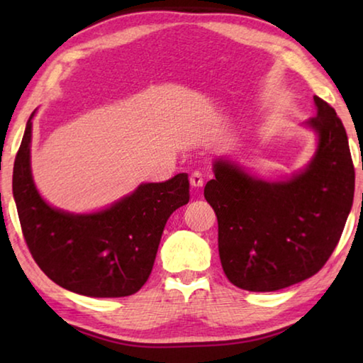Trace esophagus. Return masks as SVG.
Wrapping results in <instances>:
<instances>
[{
  "label": "esophagus",
  "mask_w": 363,
  "mask_h": 363,
  "mask_svg": "<svg viewBox=\"0 0 363 363\" xmlns=\"http://www.w3.org/2000/svg\"><path fill=\"white\" fill-rule=\"evenodd\" d=\"M189 181H190V186H192V189H195V190H200L201 187H203V176H201V173H199V171L192 173Z\"/></svg>",
  "instance_id": "obj_1"
}]
</instances>
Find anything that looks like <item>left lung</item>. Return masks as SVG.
<instances>
[{
  "mask_svg": "<svg viewBox=\"0 0 363 363\" xmlns=\"http://www.w3.org/2000/svg\"><path fill=\"white\" fill-rule=\"evenodd\" d=\"M304 123L317 147L304 169L266 181L216 158L205 199L218 216L219 257L242 290L277 291L312 277L333 253L351 213L355 173L347 134L333 107L314 96Z\"/></svg>",
  "mask_w": 363,
  "mask_h": 363,
  "instance_id": "8db88e82",
  "label": "left lung"
}]
</instances>
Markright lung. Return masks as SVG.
<instances>
[{
	"instance_id": "obj_1",
	"label": "right lung",
	"mask_w": 363,
	"mask_h": 363,
	"mask_svg": "<svg viewBox=\"0 0 363 363\" xmlns=\"http://www.w3.org/2000/svg\"><path fill=\"white\" fill-rule=\"evenodd\" d=\"M30 115L12 173V194L33 259L54 284L91 298H121L149 279L167 220L189 203V176L143 182L93 213L54 208L35 186Z\"/></svg>"
}]
</instances>
